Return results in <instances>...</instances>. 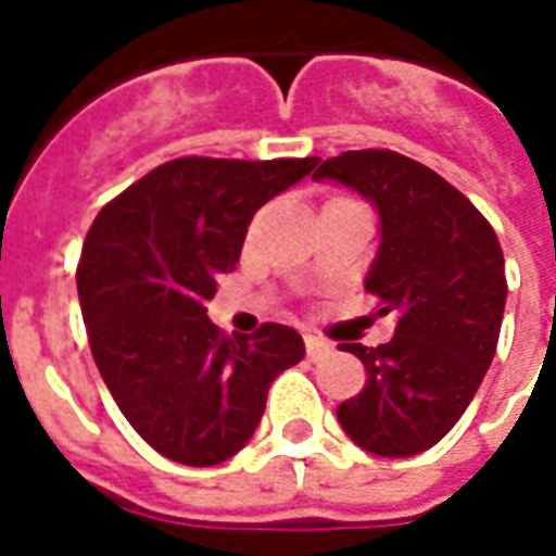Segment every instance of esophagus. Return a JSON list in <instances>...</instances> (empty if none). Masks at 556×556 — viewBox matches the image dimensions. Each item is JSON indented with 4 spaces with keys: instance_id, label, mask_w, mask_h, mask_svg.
<instances>
[{
    "instance_id": "esophagus-1",
    "label": "esophagus",
    "mask_w": 556,
    "mask_h": 556,
    "mask_svg": "<svg viewBox=\"0 0 556 556\" xmlns=\"http://www.w3.org/2000/svg\"><path fill=\"white\" fill-rule=\"evenodd\" d=\"M303 342H306V357H309V361H321V357L330 354V345H327L325 339L303 337Z\"/></svg>"
}]
</instances>
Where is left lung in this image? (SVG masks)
<instances>
[{
    "label": "left lung",
    "mask_w": 556,
    "mask_h": 556,
    "mask_svg": "<svg viewBox=\"0 0 556 556\" xmlns=\"http://www.w3.org/2000/svg\"><path fill=\"white\" fill-rule=\"evenodd\" d=\"M325 178L378 211L381 247L366 291L381 301L378 313L396 315L387 345H342L366 366V387L337 417L369 453H426L465 414L494 361L506 306L501 241L465 193L396 151H345L315 169V181Z\"/></svg>",
    "instance_id": "8db88e82"
}]
</instances>
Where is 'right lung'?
<instances>
[{
	"mask_svg": "<svg viewBox=\"0 0 556 556\" xmlns=\"http://www.w3.org/2000/svg\"><path fill=\"white\" fill-rule=\"evenodd\" d=\"M315 166L318 157L169 160L91 223L77 267L91 357L139 438L178 465L238 453L274 378L303 361L298 330L226 337L205 303L238 265L255 211Z\"/></svg>",
	"mask_w": 556,
	"mask_h": 556,
	"instance_id": "add662e5",
	"label": "right lung"
}]
</instances>
